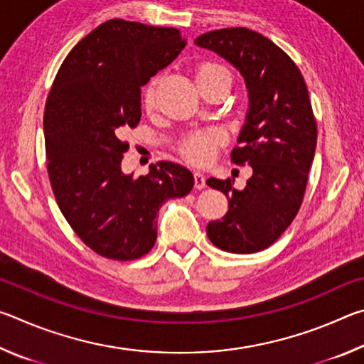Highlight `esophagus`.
<instances>
[{"mask_svg": "<svg viewBox=\"0 0 364 364\" xmlns=\"http://www.w3.org/2000/svg\"><path fill=\"white\" fill-rule=\"evenodd\" d=\"M207 186V178L200 171H196L194 173V188L196 189H204Z\"/></svg>", "mask_w": 364, "mask_h": 364, "instance_id": "esophagus-1", "label": "esophagus"}]
</instances>
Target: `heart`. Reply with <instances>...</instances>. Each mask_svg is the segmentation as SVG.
Here are the masks:
<instances>
[{
  "label": "heart",
  "mask_w": 364,
  "mask_h": 364,
  "mask_svg": "<svg viewBox=\"0 0 364 364\" xmlns=\"http://www.w3.org/2000/svg\"><path fill=\"white\" fill-rule=\"evenodd\" d=\"M223 67L218 65H204L200 67L199 72H197V78L202 75H207V73H215V72H223ZM154 102H156V90H154V85H149L144 91V106L147 109L154 107ZM225 136L220 130H207L196 133L193 136H189L184 141L181 146V152L184 157L194 164H207L213 159L215 152H217V147L223 143Z\"/></svg>",
  "instance_id": "obj_1"
}]
</instances>
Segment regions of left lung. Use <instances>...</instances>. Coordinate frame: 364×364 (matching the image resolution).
Here are the masks:
<instances>
[{
  "label": "left lung",
  "mask_w": 364,
  "mask_h": 364,
  "mask_svg": "<svg viewBox=\"0 0 364 364\" xmlns=\"http://www.w3.org/2000/svg\"><path fill=\"white\" fill-rule=\"evenodd\" d=\"M194 43L239 70L249 95L231 160L250 165L252 176L241 191L230 178H208L228 197V212L207 225V234L221 250L254 254L287 230L304 200L318 134L308 90L294 60L254 30H213Z\"/></svg>",
  "instance_id": "1"
}]
</instances>
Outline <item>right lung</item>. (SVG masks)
<instances>
[{
    "instance_id": "right-lung-1",
    "label": "right lung",
    "mask_w": 364,
    "mask_h": 364,
    "mask_svg": "<svg viewBox=\"0 0 364 364\" xmlns=\"http://www.w3.org/2000/svg\"><path fill=\"white\" fill-rule=\"evenodd\" d=\"M186 46L180 30L112 19L67 54L45 106L49 181L77 236L112 260H133L157 239V213L184 197L194 176L162 160L144 176L122 171L119 139L141 120V86Z\"/></svg>"
}]
</instances>
